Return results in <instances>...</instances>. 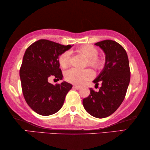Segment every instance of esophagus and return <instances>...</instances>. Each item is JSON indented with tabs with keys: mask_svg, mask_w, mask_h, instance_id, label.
Listing matches in <instances>:
<instances>
[{
	"mask_svg": "<svg viewBox=\"0 0 150 150\" xmlns=\"http://www.w3.org/2000/svg\"><path fill=\"white\" fill-rule=\"evenodd\" d=\"M73 87L76 89H81V86H79V85H74Z\"/></svg>",
	"mask_w": 150,
	"mask_h": 150,
	"instance_id": "34e87169",
	"label": "esophagus"
}]
</instances>
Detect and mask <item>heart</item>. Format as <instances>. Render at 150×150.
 <instances>
[{
  "instance_id": "1",
  "label": "heart",
  "mask_w": 150,
  "mask_h": 150,
  "mask_svg": "<svg viewBox=\"0 0 150 150\" xmlns=\"http://www.w3.org/2000/svg\"><path fill=\"white\" fill-rule=\"evenodd\" d=\"M79 51L88 59L87 65L95 69H100L104 67V59L98 56V50L95 46L87 44L80 47ZM71 52L69 50L61 53L59 57V63L63 68H66L70 64ZM93 71L91 69H79L71 68L65 71V79L69 83L81 85L85 82L93 79Z\"/></svg>"
}]
</instances>
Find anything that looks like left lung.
<instances>
[{"mask_svg":"<svg viewBox=\"0 0 150 150\" xmlns=\"http://www.w3.org/2000/svg\"><path fill=\"white\" fill-rule=\"evenodd\" d=\"M106 54L103 70L93 81L96 85L102 84L99 91L90 88V95L84 98L83 104L88 113L97 118L110 116L124 101L130 80V69L125 49L112 40L95 44Z\"/></svg>","mask_w":150,"mask_h":150,"instance_id":"1","label":"left lung"}]
</instances>
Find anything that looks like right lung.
I'll return each instance as SVG.
<instances>
[{"instance_id":"add662e5","label":"right lung","mask_w":150,"mask_h":150,"mask_svg":"<svg viewBox=\"0 0 150 150\" xmlns=\"http://www.w3.org/2000/svg\"><path fill=\"white\" fill-rule=\"evenodd\" d=\"M71 47L40 40L30 45L24 53L20 69L22 93L28 105L41 115H50L59 111L72 87L66 82L53 85L48 81L51 76L57 81L62 79L59 57Z\"/></svg>"}]
</instances>
